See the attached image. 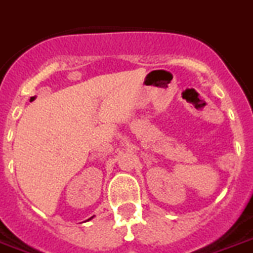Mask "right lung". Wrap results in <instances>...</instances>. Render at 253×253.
I'll use <instances>...</instances> for the list:
<instances>
[{"label": "right lung", "mask_w": 253, "mask_h": 253, "mask_svg": "<svg viewBox=\"0 0 253 253\" xmlns=\"http://www.w3.org/2000/svg\"><path fill=\"white\" fill-rule=\"evenodd\" d=\"M91 218H92V217H90V218H88V220H91Z\"/></svg>", "instance_id": "right-lung-1"}]
</instances>
